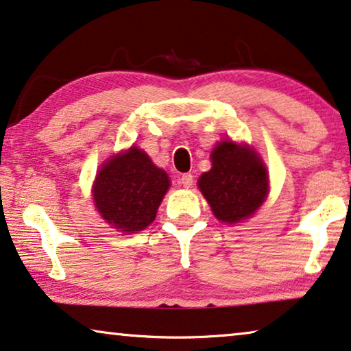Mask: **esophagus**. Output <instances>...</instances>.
<instances>
[{
    "label": "esophagus",
    "instance_id": "esophagus-1",
    "mask_svg": "<svg viewBox=\"0 0 351 351\" xmlns=\"http://www.w3.org/2000/svg\"><path fill=\"white\" fill-rule=\"evenodd\" d=\"M180 182L184 187H191L193 184V176L191 173H182L180 178Z\"/></svg>",
    "mask_w": 351,
    "mask_h": 351
}]
</instances>
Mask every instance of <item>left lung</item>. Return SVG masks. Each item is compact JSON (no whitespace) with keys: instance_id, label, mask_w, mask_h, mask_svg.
<instances>
[{"instance_id":"1","label":"left lung","mask_w":351,"mask_h":351,"mask_svg":"<svg viewBox=\"0 0 351 351\" xmlns=\"http://www.w3.org/2000/svg\"><path fill=\"white\" fill-rule=\"evenodd\" d=\"M213 167L198 178V187L221 222L249 219L268 195V170L254 148L233 140L214 146Z\"/></svg>"}]
</instances>
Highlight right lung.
Listing matches in <instances>:
<instances>
[{"label": "right lung", "mask_w": 351, "mask_h": 351, "mask_svg": "<svg viewBox=\"0 0 351 351\" xmlns=\"http://www.w3.org/2000/svg\"><path fill=\"white\" fill-rule=\"evenodd\" d=\"M169 187V175L143 149L130 146L99 169L93 186L94 205L113 228L135 233L154 221Z\"/></svg>", "instance_id": "1"}]
</instances>
